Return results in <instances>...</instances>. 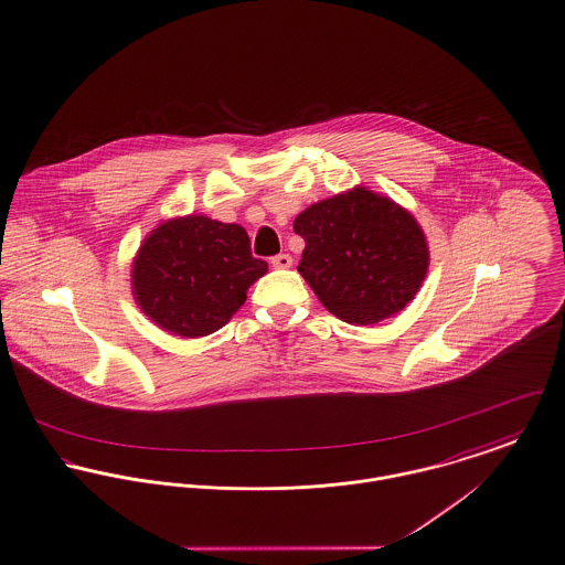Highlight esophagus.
Returning a JSON list of instances; mask_svg holds the SVG:
<instances>
[{
	"mask_svg": "<svg viewBox=\"0 0 565 565\" xmlns=\"http://www.w3.org/2000/svg\"><path fill=\"white\" fill-rule=\"evenodd\" d=\"M271 265L276 269H289L294 265V258L289 257V255H276V257L271 258Z\"/></svg>",
	"mask_w": 565,
	"mask_h": 565,
	"instance_id": "34e87169",
	"label": "esophagus"
}]
</instances>
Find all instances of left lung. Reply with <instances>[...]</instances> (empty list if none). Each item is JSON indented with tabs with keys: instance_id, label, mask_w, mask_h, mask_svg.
Wrapping results in <instances>:
<instances>
[{
	"instance_id": "left-lung-1",
	"label": "left lung",
	"mask_w": 565,
	"mask_h": 565,
	"mask_svg": "<svg viewBox=\"0 0 565 565\" xmlns=\"http://www.w3.org/2000/svg\"><path fill=\"white\" fill-rule=\"evenodd\" d=\"M298 271L334 317L373 326L411 305L429 265L427 239L404 206L354 188L305 209Z\"/></svg>"
}]
</instances>
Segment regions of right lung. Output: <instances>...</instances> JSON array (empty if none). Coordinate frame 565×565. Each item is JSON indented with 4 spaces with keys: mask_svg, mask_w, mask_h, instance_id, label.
Here are the masks:
<instances>
[{
    "mask_svg": "<svg viewBox=\"0 0 565 565\" xmlns=\"http://www.w3.org/2000/svg\"><path fill=\"white\" fill-rule=\"evenodd\" d=\"M267 271L239 224L185 215L159 224L134 258L131 289L159 328L196 339L220 330Z\"/></svg>",
    "mask_w": 565,
    "mask_h": 565,
    "instance_id": "obj_1",
    "label": "right lung"
}]
</instances>
